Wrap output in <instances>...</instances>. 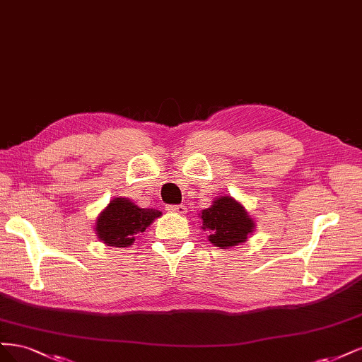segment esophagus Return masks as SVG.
<instances>
[{
    "label": "esophagus",
    "instance_id": "1",
    "mask_svg": "<svg viewBox=\"0 0 362 362\" xmlns=\"http://www.w3.org/2000/svg\"><path fill=\"white\" fill-rule=\"evenodd\" d=\"M168 211L174 212V214H179V215H185L186 214V206H183V204H173V206H168Z\"/></svg>",
    "mask_w": 362,
    "mask_h": 362
}]
</instances>
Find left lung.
<instances>
[{"instance_id": "8db88e82", "label": "left lung", "mask_w": 362, "mask_h": 362, "mask_svg": "<svg viewBox=\"0 0 362 362\" xmlns=\"http://www.w3.org/2000/svg\"><path fill=\"white\" fill-rule=\"evenodd\" d=\"M202 219L209 240L219 248L236 247L248 239L254 228V221L231 197L216 198L211 207L202 212Z\"/></svg>"}]
</instances>
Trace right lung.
<instances>
[{"instance_id": "add662e5", "label": "right lung", "mask_w": 362, "mask_h": 362, "mask_svg": "<svg viewBox=\"0 0 362 362\" xmlns=\"http://www.w3.org/2000/svg\"><path fill=\"white\" fill-rule=\"evenodd\" d=\"M160 215L155 209H141L124 198H114L98 218V238L108 247H129Z\"/></svg>"}]
</instances>
